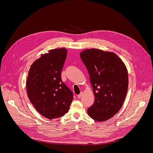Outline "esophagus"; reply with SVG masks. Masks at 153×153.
I'll return each instance as SVG.
<instances>
[{"label":"esophagus","mask_w":153,"mask_h":153,"mask_svg":"<svg viewBox=\"0 0 153 153\" xmlns=\"http://www.w3.org/2000/svg\"><path fill=\"white\" fill-rule=\"evenodd\" d=\"M82 95H83V92H80V94H78V95L77 96V97H78V98H80L82 96Z\"/></svg>","instance_id":"esophagus-1"}]
</instances>
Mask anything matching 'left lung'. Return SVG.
Masks as SVG:
<instances>
[{
  "label": "left lung",
  "instance_id": "8db88e82",
  "mask_svg": "<svg viewBox=\"0 0 153 153\" xmlns=\"http://www.w3.org/2000/svg\"><path fill=\"white\" fill-rule=\"evenodd\" d=\"M89 74L94 103L87 109L96 121H107L121 109L128 87L126 66L114 52L90 48L80 53Z\"/></svg>",
  "mask_w": 153,
  "mask_h": 153
}]
</instances>
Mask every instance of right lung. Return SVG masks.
Wrapping results in <instances>:
<instances>
[{
    "mask_svg": "<svg viewBox=\"0 0 153 153\" xmlns=\"http://www.w3.org/2000/svg\"><path fill=\"white\" fill-rule=\"evenodd\" d=\"M67 55L64 48L52 49L42 54L30 67L26 80L28 98L36 110L48 119L67 113L73 93L61 80V71Z\"/></svg>",
    "mask_w": 153,
    "mask_h": 153,
    "instance_id": "add662e5",
    "label": "right lung"
}]
</instances>
